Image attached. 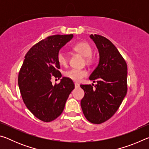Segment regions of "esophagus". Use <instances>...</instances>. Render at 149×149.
I'll return each instance as SVG.
<instances>
[{"mask_svg": "<svg viewBox=\"0 0 149 149\" xmlns=\"http://www.w3.org/2000/svg\"><path fill=\"white\" fill-rule=\"evenodd\" d=\"M75 88L79 87V84H77V83H75Z\"/></svg>", "mask_w": 149, "mask_h": 149, "instance_id": "esophagus-1", "label": "esophagus"}]
</instances>
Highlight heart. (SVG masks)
Instances as JSON below:
<instances>
[{
	"instance_id": "heart-1",
	"label": "heart",
	"mask_w": 149,
	"mask_h": 149,
	"mask_svg": "<svg viewBox=\"0 0 149 149\" xmlns=\"http://www.w3.org/2000/svg\"><path fill=\"white\" fill-rule=\"evenodd\" d=\"M74 50L81 56L85 57V62L87 64H90L93 62L91 57L92 49L89 44L86 42H79L74 46ZM57 60L60 65H65L68 63V58L66 55L62 50H60L57 54ZM87 72L86 70L82 69H70L64 73V75L66 77L72 79L74 81H80L83 78L86 77Z\"/></svg>"
}]
</instances>
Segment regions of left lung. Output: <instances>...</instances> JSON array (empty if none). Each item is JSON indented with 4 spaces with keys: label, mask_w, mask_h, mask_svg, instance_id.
<instances>
[{
    "label": "left lung",
    "mask_w": 149,
    "mask_h": 149,
    "mask_svg": "<svg viewBox=\"0 0 149 149\" xmlns=\"http://www.w3.org/2000/svg\"><path fill=\"white\" fill-rule=\"evenodd\" d=\"M99 52V62L89 76L97 83L81 85L85 95L81 107L86 119L100 124L114 115L127 93V64L112 42L99 35H91Z\"/></svg>",
    "instance_id": "obj_1"
}]
</instances>
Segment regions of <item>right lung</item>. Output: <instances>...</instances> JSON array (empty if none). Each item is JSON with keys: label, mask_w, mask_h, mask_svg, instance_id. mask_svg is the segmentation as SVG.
<instances>
[{"label": "right lung", "mask_w": 149, "mask_h": 149, "mask_svg": "<svg viewBox=\"0 0 149 149\" xmlns=\"http://www.w3.org/2000/svg\"><path fill=\"white\" fill-rule=\"evenodd\" d=\"M73 37L55 35L37 42L27 52L19 70L18 85L24 102L35 117L45 122L62 114L75 87L72 80L65 77L54 85L50 81L52 76L62 77L57 54Z\"/></svg>", "instance_id": "obj_1"}]
</instances>
